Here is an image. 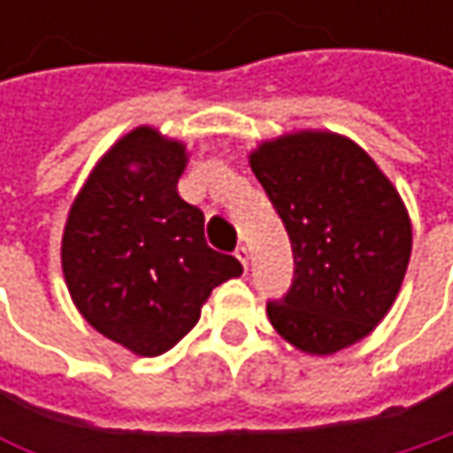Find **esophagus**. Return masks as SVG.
<instances>
[{
    "mask_svg": "<svg viewBox=\"0 0 453 453\" xmlns=\"http://www.w3.org/2000/svg\"><path fill=\"white\" fill-rule=\"evenodd\" d=\"M235 259L246 267V265H249V249H246V246H238V249H235Z\"/></svg>",
    "mask_w": 453,
    "mask_h": 453,
    "instance_id": "34e87169",
    "label": "esophagus"
}]
</instances>
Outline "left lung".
<instances>
[{"mask_svg": "<svg viewBox=\"0 0 453 453\" xmlns=\"http://www.w3.org/2000/svg\"><path fill=\"white\" fill-rule=\"evenodd\" d=\"M249 165L288 230L294 286L270 302L273 327L299 351L330 357L391 312L411 257L404 199L375 159L333 131L262 141Z\"/></svg>", "mask_w": 453, "mask_h": 453, "instance_id": "1", "label": "left lung"}]
</instances>
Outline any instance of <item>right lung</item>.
Segmentation results:
<instances>
[{
	"instance_id": "1",
	"label": "right lung",
	"mask_w": 453,
	"mask_h": 453,
	"mask_svg": "<svg viewBox=\"0 0 453 453\" xmlns=\"http://www.w3.org/2000/svg\"><path fill=\"white\" fill-rule=\"evenodd\" d=\"M180 138L138 126L94 165L62 230V275L81 317L138 357L170 351L212 288L243 273L207 246L204 212L178 194Z\"/></svg>"
}]
</instances>
